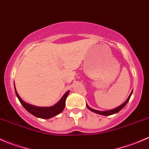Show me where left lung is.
Listing matches in <instances>:
<instances>
[{
	"label": "left lung",
	"mask_w": 149,
	"mask_h": 149,
	"mask_svg": "<svg viewBox=\"0 0 149 149\" xmlns=\"http://www.w3.org/2000/svg\"><path fill=\"white\" fill-rule=\"evenodd\" d=\"M132 94V91L131 92L130 95V96L128 97V98L127 99V100L125 101V102H124L123 104H122L121 105H119V107H117V108H113V109H111V110H108V111H97V110H95V109H92V108H91L90 107L88 106L87 105H86V107L88 108V109L90 110L91 111H92V112H94V113H98V114H100V115H103V116H110V115H112V114H114V113H118L119 111H120L122 109V108H124V107L125 106V105H127V103L128 102V101H129L130 98L131 97V95Z\"/></svg>",
	"instance_id": "obj_1"
}]
</instances>
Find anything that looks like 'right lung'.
Listing matches in <instances>:
<instances>
[{"label": "right lung", "mask_w": 149, "mask_h": 149, "mask_svg": "<svg viewBox=\"0 0 149 149\" xmlns=\"http://www.w3.org/2000/svg\"><path fill=\"white\" fill-rule=\"evenodd\" d=\"M14 89H15V86H14ZM69 92L70 91H68L65 92L64 95L63 96V97L58 102L54 105L53 106L50 107H38V106H35V105H30V104L27 103L24 101H23L21 99V97H19V95L17 93V90L15 89V92L16 95L18 97L20 103L22 105V106L28 111L29 113H30L31 114H33V116H35L36 117L41 118V119H50V118L53 117V116H55L57 115H58L59 113H60L62 111L64 110L65 105V100L66 98H67Z\"/></svg>", "instance_id": "add662e5"}]
</instances>
